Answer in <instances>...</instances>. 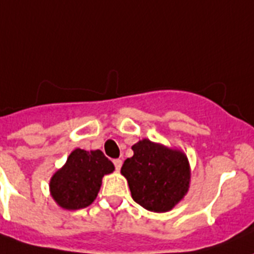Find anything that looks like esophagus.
<instances>
[{
	"mask_svg": "<svg viewBox=\"0 0 254 254\" xmlns=\"http://www.w3.org/2000/svg\"><path fill=\"white\" fill-rule=\"evenodd\" d=\"M114 164H115V168H116V170L119 172V170L121 169V165H123V161H121L120 159H115L114 160Z\"/></svg>",
	"mask_w": 254,
	"mask_h": 254,
	"instance_id": "34e87169",
	"label": "esophagus"
}]
</instances>
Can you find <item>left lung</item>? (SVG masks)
<instances>
[{"instance_id": "1", "label": "left lung", "mask_w": 254, "mask_h": 254, "mask_svg": "<svg viewBox=\"0 0 254 254\" xmlns=\"http://www.w3.org/2000/svg\"><path fill=\"white\" fill-rule=\"evenodd\" d=\"M121 168L135 203L151 212L173 209L189 191L190 164L182 151L142 139Z\"/></svg>"}]
</instances>
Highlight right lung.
Here are the masks:
<instances>
[{
    "label": "right lung",
    "instance_id": "add662e5",
    "mask_svg": "<svg viewBox=\"0 0 254 254\" xmlns=\"http://www.w3.org/2000/svg\"><path fill=\"white\" fill-rule=\"evenodd\" d=\"M114 170V164L101 150L89 152L76 148L68 156L67 163L51 177V196L63 209L86 208L97 197L102 178Z\"/></svg>",
    "mask_w": 254,
    "mask_h": 254
}]
</instances>
